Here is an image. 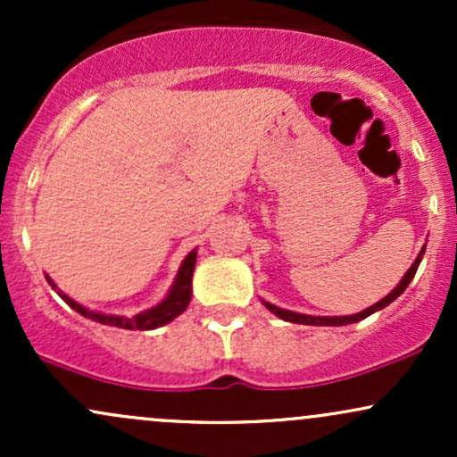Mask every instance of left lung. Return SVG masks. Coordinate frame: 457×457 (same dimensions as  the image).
I'll return each instance as SVG.
<instances>
[{
    "label": "left lung",
    "instance_id": "obj_1",
    "mask_svg": "<svg viewBox=\"0 0 457 457\" xmlns=\"http://www.w3.org/2000/svg\"><path fill=\"white\" fill-rule=\"evenodd\" d=\"M423 253H426V246H423V249H421V253L417 255V260L412 262V266H411V269H408L406 275H403V279H402L400 283H397V287H395V290L391 292L389 296H385V298H382V301L376 303V305L367 307L365 312H361V313H354V316L316 318V316H305V313L286 312V309H279V307L270 305V303H264V305L269 307L270 312L275 313V316H279L281 320H286V322H295V324H312V327H342V324H353V322H359V320H365L367 316H371V313H374V312H380L382 307H386V305H389V303L395 301V298L400 296L403 290H406V287H408V283L412 281L414 272H417V269H419V264H421V258H423Z\"/></svg>",
    "mask_w": 457,
    "mask_h": 457
}]
</instances>
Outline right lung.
Returning <instances> with one entry per match:
<instances>
[{"instance_id": "right-lung-1", "label": "right lung", "mask_w": 457, "mask_h": 457, "mask_svg": "<svg viewBox=\"0 0 457 457\" xmlns=\"http://www.w3.org/2000/svg\"><path fill=\"white\" fill-rule=\"evenodd\" d=\"M195 260H197V253L195 251H191V253L185 258V262H182L174 286H171L170 295H167L165 301L159 303L156 307L148 309V312L137 313V316H133V318L104 316V313H96V312H90V309L81 307L79 303L72 301V298L62 295V292H60V296L64 298L68 305L75 309L77 313H81V316H86L90 320H96V322H101V324H109V327L129 328V330H150V328L162 327V324L171 322V320H174L176 316H180V313L188 307V303H191V279H193V270H195ZM46 281L55 287V283L51 281L49 277H46Z\"/></svg>"}]
</instances>
